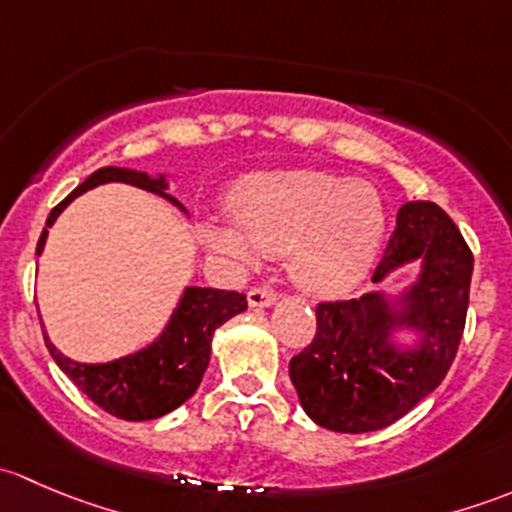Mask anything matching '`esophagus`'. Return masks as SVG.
Here are the masks:
<instances>
[{
	"mask_svg": "<svg viewBox=\"0 0 512 512\" xmlns=\"http://www.w3.org/2000/svg\"><path fill=\"white\" fill-rule=\"evenodd\" d=\"M275 299H277V289L267 285H257L247 292V302H250V307H270Z\"/></svg>",
	"mask_w": 512,
	"mask_h": 512,
	"instance_id": "obj_1",
	"label": "esophagus"
}]
</instances>
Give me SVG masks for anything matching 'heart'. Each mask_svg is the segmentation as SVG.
I'll list each match as a JSON object with an SVG mask.
<instances>
[{
    "label": "heart",
    "mask_w": 512,
    "mask_h": 512,
    "mask_svg": "<svg viewBox=\"0 0 512 512\" xmlns=\"http://www.w3.org/2000/svg\"><path fill=\"white\" fill-rule=\"evenodd\" d=\"M227 215L232 225L203 227L210 250L240 262L287 255L292 280L322 297L359 285L386 235L374 185L317 168L245 175L227 193Z\"/></svg>",
    "instance_id": "1"
}]
</instances>
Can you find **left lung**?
I'll return each mask as SVG.
<instances>
[{
    "label": "left lung",
    "instance_id": "1",
    "mask_svg": "<svg viewBox=\"0 0 512 512\" xmlns=\"http://www.w3.org/2000/svg\"><path fill=\"white\" fill-rule=\"evenodd\" d=\"M418 257L421 277L406 292L409 309L399 317L379 292L317 304V332L289 359V379L302 409L322 428H384L446 379L466 329L473 252L456 223L428 200L399 210L371 282ZM396 323L422 334L414 350L401 353L388 342Z\"/></svg>",
    "mask_w": 512,
    "mask_h": 512
}]
</instances>
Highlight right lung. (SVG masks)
Listing matches in <instances>:
<instances>
[{
	"instance_id": "1",
	"label": "right lung",
	"mask_w": 512,
	"mask_h": 512,
	"mask_svg": "<svg viewBox=\"0 0 512 512\" xmlns=\"http://www.w3.org/2000/svg\"><path fill=\"white\" fill-rule=\"evenodd\" d=\"M108 180L138 185V188L151 190V193L178 203L173 195L165 193V188H168L165 178H151V175L138 173V170L113 168V165L98 168L51 210L44 232L36 242V255H41V250H44L49 227L59 218L61 210L71 200L79 198L81 193L108 183ZM245 309L247 297L235 289L188 287L158 342H153L143 352L108 361V364H79V361L66 359L49 342L46 334L44 342L59 369L96 406H101L111 416L123 418V421H151V418H160L168 411L178 409L195 394V389L203 381L205 369H208L210 342H213L215 329L223 327L227 319L245 312Z\"/></svg>"
}]
</instances>
